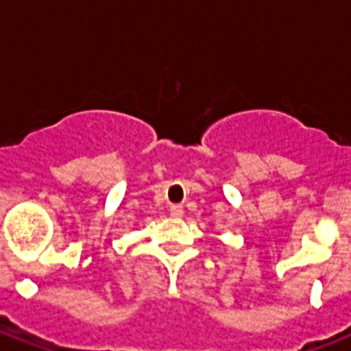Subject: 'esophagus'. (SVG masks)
<instances>
[{
  "label": "esophagus",
  "mask_w": 351,
  "mask_h": 351,
  "mask_svg": "<svg viewBox=\"0 0 351 351\" xmlns=\"http://www.w3.org/2000/svg\"><path fill=\"white\" fill-rule=\"evenodd\" d=\"M169 213L173 215V217H182V215H184V208H182L180 204H173L169 208Z\"/></svg>",
  "instance_id": "1"
}]
</instances>
